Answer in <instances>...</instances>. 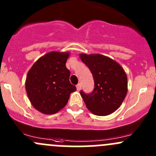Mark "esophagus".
I'll return each mask as SVG.
<instances>
[{
    "mask_svg": "<svg viewBox=\"0 0 156 156\" xmlns=\"http://www.w3.org/2000/svg\"><path fill=\"white\" fill-rule=\"evenodd\" d=\"M76 88H77V90H81V84H80V83H78V84L76 85Z\"/></svg>",
    "mask_w": 156,
    "mask_h": 156,
    "instance_id": "obj_1",
    "label": "esophagus"
}]
</instances>
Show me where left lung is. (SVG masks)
<instances>
[{
  "instance_id": "obj_1",
  "label": "left lung",
  "mask_w": 156,
  "mask_h": 156,
  "mask_svg": "<svg viewBox=\"0 0 156 156\" xmlns=\"http://www.w3.org/2000/svg\"><path fill=\"white\" fill-rule=\"evenodd\" d=\"M80 57L90 70L94 81V90L90 94L80 91L86 106L96 115L112 114L126 97V73L119 63L103 55L82 53Z\"/></svg>"
}]
</instances>
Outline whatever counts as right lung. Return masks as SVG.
Wrapping results in <instances>:
<instances>
[{
  "instance_id": "right-lung-1",
  "label": "right lung",
  "mask_w": 156,
  "mask_h": 156,
  "mask_svg": "<svg viewBox=\"0 0 156 156\" xmlns=\"http://www.w3.org/2000/svg\"><path fill=\"white\" fill-rule=\"evenodd\" d=\"M69 53L50 52L37 59L28 72L26 89L30 102L44 114L56 113L67 104L76 90L69 81L66 66Z\"/></svg>"
}]
</instances>
